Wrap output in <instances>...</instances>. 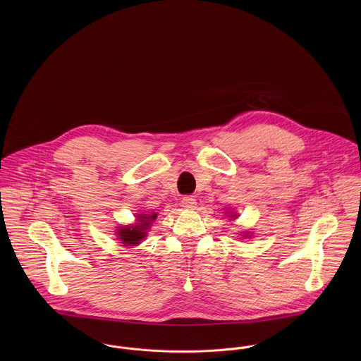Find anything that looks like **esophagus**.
<instances>
[{
    "label": "esophagus",
    "instance_id": "obj_1",
    "mask_svg": "<svg viewBox=\"0 0 361 361\" xmlns=\"http://www.w3.org/2000/svg\"><path fill=\"white\" fill-rule=\"evenodd\" d=\"M182 207L188 209H193L196 207V199L193 196H185L182 199Z\"/></svg>",
    "mask_w": 361,
    "mask_h": 361
}]
</instances>
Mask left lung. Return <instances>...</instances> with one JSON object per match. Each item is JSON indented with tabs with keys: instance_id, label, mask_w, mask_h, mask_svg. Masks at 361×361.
Returning a JSON list of instances; mask_svg holds the SVG:
<instances>
[{
	"instance_id": "8db88e82",
	"label": "left lung",
	"mask_w": 361,
	"mask_h": 361,
	"mask_svg": "<svg viewBox=\"0 0 361 361\" xmlns=\"http://www.w3.org/2000/svg\"><path fill=\"white\" fill-rule=\"evenodd\" d=\"M231 214H232V215H229V216H231V218H233V216H236V214H233V212H231ZM245 236H247V233H246V235H245ZM249 238H250V236H249Z\"/></svg>"
}]
</instances>
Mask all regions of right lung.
<instances>
[{"label": "right lung", "mask_w": 361, "mask_h": 361, "mask_svg": "<svg viewBox=\"0 0 361 361\" xmlns=\"http://www.w3.org/2000/svg\"><path fill=\"white\" fill-rule=\"evenodd\" d=\"M157 218V214H139L137 222L135 225L122 226L118 229L116 236L123 246H136L139 245L146 236L147 229H150L152 222Z\"/></svg>", "instance_id": "obj_1"}]
</instances>
